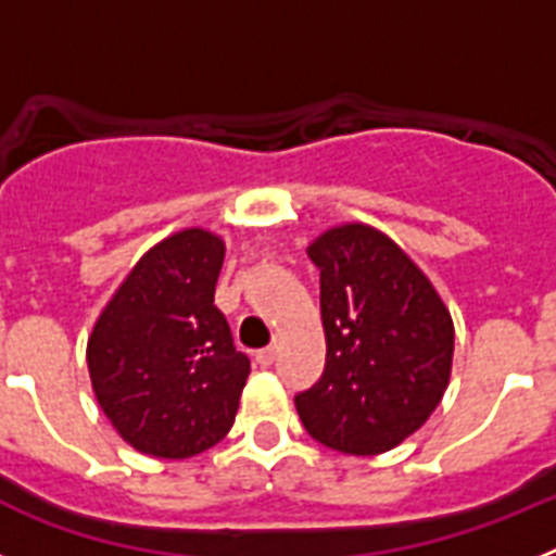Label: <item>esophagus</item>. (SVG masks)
<instances>
[{"instance_id":"34e87169","label":"esophagus","mask_w":556,"mask_h":556,"mask_svg":"<svg viewBox=\"0 0 556 556\" xmlns=\"http://www.w3.org/2000/svg\"><path fill=\"white\" fill-rule=\"evenodd\" d=\"M275 356H278V348L269 345V348H264V351L255 353V362H258L262 367H269L275 362Z\"/></svg>"}]
</instances>
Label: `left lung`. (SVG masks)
Segmentation results:
<instances>
[{
    "mask_svg": "<svg viewBox=\"0 0 556 556\" xmlns=\"http://www.w3.org/2000/svg\"><path fill=\"white\" fill-rule=\"evenodd\" d=\"M320 269L326 370L294 395L317 443L384 454L437 409L451 376L454 323L417 264L370 225L331 228L308 248Z\"/></svg>",
    "mask_w": 556,
    "mask_h": 556,
    "instance_id": "left-lung-1",
    "label": "left lung"
}]
</instances>
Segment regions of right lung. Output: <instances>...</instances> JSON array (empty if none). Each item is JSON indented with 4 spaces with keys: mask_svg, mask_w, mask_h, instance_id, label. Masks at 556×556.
Returning a JSON list of instances; mask_svg holds the SVG:
<instances>
[{
    "mask_svg": "<svg viewBox=\"0 0 556 556\" xmlns=\"http://www.w3.org/2000/svg\"><path fill=\"white\" fill-rule=\"evenodd\" d=\"M225 244L203 228L141 255L88 339V372L122 440L159 459L217 445L233 426L250 358L214 306Z\"/></svg>",
    "mask_w": 556,
    "mask_h": 556,
    "instance_id": "right-lung-1",
    "label": "right lung"
}]
</instances>
